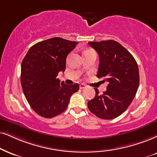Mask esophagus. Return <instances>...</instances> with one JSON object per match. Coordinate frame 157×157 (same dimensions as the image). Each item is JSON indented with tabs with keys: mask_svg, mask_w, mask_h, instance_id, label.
Here are the masks:
<instances>
[{
	"mask_svg": "<svg viewBox=\"0 0 157 157\" xmlns=\"http://www.w3.org/2000/svg\"><path fill=\"white\" fill-rule=\"evenodd\" d=\"M86 87H87V85H85V84H83V83H82V84L80 85V89H84V88H86Z\"/></svg>",
	"mask_w": 157,
	"mask_h": 157,
	"instance_id": "esophagus-1",
	"label": "esophagus"
}]
</instances>
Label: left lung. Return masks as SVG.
Listing matches in <instances>:
<instances>
[{
  "label": "left lung",
  "instance_id": "1",
  "mask_svg": "<svg viewBox=\"0 0 157 157\" xmlns=\"http://www.w3.org/2000/svg\"><path fill=\"white\" fill-rule=\"evenodd\" d=\"M99 56L97 77L109 82L106 90L89 101L88 106L101 119L112 120L125 111L136 96L139 86V71L131 53L117 41L109 40L89 42Z\"/></svg>",
  "mask_w": 157,
  "mask_h": 157
}]
</instances>
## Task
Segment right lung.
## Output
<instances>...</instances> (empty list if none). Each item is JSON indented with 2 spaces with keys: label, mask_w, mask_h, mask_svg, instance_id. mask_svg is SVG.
I'll return each instance as SVG.
<instances>
[{
  "label": "right lung",
  "mask_w": 157,
  "mask_h": 157,
  "mask_svg": "<svg viewBox=\"0 0 157 157\" xmlns=\"http://www.w3.org/2000/svg\"><path fill=\"white\" fill-rule=\"evenodd\" d=\"M77 42L53 37L33 45L21 62V84L27 102L40 116L52 118L64 112L77 83L65 84L57 78L66 69L67 55Z\"/></svg>",
  "instance_id": "add662e5"
}]
</instances>
